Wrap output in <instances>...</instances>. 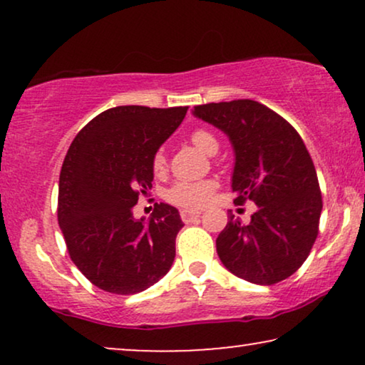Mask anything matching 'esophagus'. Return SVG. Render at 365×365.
Instances as JSON below:
<instances>
[{
  "label": "esophagus",
  "instance_id": "34e87169",
  "mask_svg": "<svg viewBox=\"0 0 365 365\" xmlns=\"http://www.w3.org/2000/svg\"><path fill=\"white\" fill-rule=\"evenodd\" d=\"M199 216H201V211H189V209H182L181 211V219L184 222L192 221V219H196Z\"/></svg>",
  "mask_w": 365,
  "mask_h": 365
}]
</instances>
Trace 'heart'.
Wrapping results in <instances>:
<instances>
[{
    "label": "heart",
    "instance_id": "obj_1",
    "mask_svg": "<svg viewBox=\"0 0 365 365\" xmlns=\"http://www.w3.org/2000/svg\"><path fill=\"white\" fill-rule=\"evenodd\" d=\"M191 141L196 148L201 149L206 154L217 153L219 143L212 133L206 131V129H197L191 134ZM168 159L163 149L154 153L151 168L156 174H161L166 171ZM216 191V184L212 181H179L173 184L168 189L166 199L169 202L176 204L179 207L186 209H199L212 199V194Z\"/></svg>",
    "mask_w": 365,
    "mask_h": 365
}]
</instances>
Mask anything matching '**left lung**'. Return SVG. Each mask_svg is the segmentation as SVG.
<instances>
[{"label":"left lung","instance_id":"left-lung-1","mask_svg":"<svg viewBox=\"0 0 365 365\" xmlns=\"http://www.w3.org/2000/svg\"><path fill=\"white\" fill-rule=\"evenodd\" d=\"M194 114L231 139L234 202L257 206L249 224L229 214L216 239L219 259L249 282L284 281L302 266L319 234L322 196L306 144L286 119L252 99L199 104Z\"/></svg>","mask_w":365,"mask_h":365}]
</instances>
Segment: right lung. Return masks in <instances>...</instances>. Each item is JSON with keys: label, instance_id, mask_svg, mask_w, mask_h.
Segmentation results:
<instances>
[{"label": "right lung", "instance_id": "add662e5", "mask_svg": "<svg viewBox=\"0 0 365 365\" xmlns=\"http://www.w3.org/2000/svg\"><path fill=\"white\" fill-rule=\"evenodd\" d=\"M187 106H118L93 118L73 139L59 174L58 222L71 261L111 294L141 292L166 276L184 224L159 202L148 222L133 217L153 187L151 161Z\"/></svg>", "mask_w": 365, "mask_h": 365}]
</instances>
